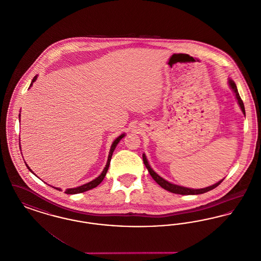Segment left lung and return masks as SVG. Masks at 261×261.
Masks as SVG:
<instances>
[{"mask_svg": "<svg viewBox=\"0 0 261 261\" xmlns=\"http://www.w3.org/2000/svg\"><path fill=\"white\" fill-rule=\"evenodd\" d=\"M229 83V86L233 90L234 94H235V97H236L237 101H238V105L240 106L241 108V111L243 112V113L246 115V111H245V106H244V102L241 99L240 95H239V92H238V89H237L236 84L235 82L232 80V79H229L228 81ZM143 161L144 163L149 171V173L150 174V176L152 177V179L160 185V186L163 188L164 190L166 191H169L170 193H173V194H179V195H199V194H203V193H206L211 190H213L214 188L220 185V183L223 181L224 179L218 181L217 183L213 184L210 187H206V188H202V189H192V188H186V187L179 186V185H176V184H172L170 182H168L167 180L163 179L162 177H161L159 174L156 173L155 171H153V169L150 167L149 162L147 160V156L145 153H143Z\"/></svg>", "mask_w": 261, "mask_h": 261, "instance_id": "left-lung-1", "label": "left lung"}]
</instances>
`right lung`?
I'll use <instances>...</instances> for the list:
<instances>
[{
  "mask_svg": "<svg viewBox=\"0 0 261 261\" xmlns=\"http://www.w3.org/2000/svg\"><path fill=\"white\" fill-rule=\"evenodd\" d=\"M38 75H36L34 78H33V80H32V82H31V84H30V86L29 88L32 87V85H33V83L36 81V79H37ZM19 118H20V113H19ZM19 122H20V120H19ZM125 136V133L123 134H121L120 136L117 137L114 141H113V143L112 144V147H111V149H110V152H109V158H108V162H107V164H106V167L103 168V170H102V172L99 174V176H98L96 179H94L93 181H91V182H89V183H86V184H84V185H81V186L76 187V188H70V189H66V191H65V193L66 194H69V195H74V194H80V193H83V192H86V191H89V190H91V189H93V188H96V187L99 185V183L103 180V178H105V176H106V174L108 172V170H109V167H110V163H111V160H112V153H113V151H114V149L116 148V146H117V144L120 142V140ZM26 164V163H25ZM26 166H27V168L32 172V173L34 174V172L30 169V167L26 164ZM53 188H55L56 190H59V191H61L62 189L61 188H56V187H53Z\"/></svg>",
  "mask_w": 261,
  "mask_h": 261,
  "instance_id": "1",
  "label": "right lung"
}]
</instances>
